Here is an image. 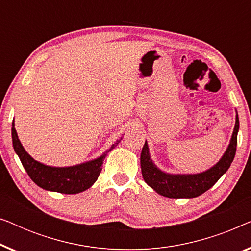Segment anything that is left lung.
Here are the masks:
<instances>
[{
  "label": "left lung",
  "instance_id": "left-lung-1",
  "mask_svg": "<svg viewBox=\"0 0 251 251\" xmlns=\"http://www.w3.org/2000/svg\"><path fill=\"white\" fill-rule=\"evenodd\" d=\"M239 132V116L236 113L235 126L227 149L216 164L199 174H169L157 168L151 159L149 144L145 142L140 154V167L145 183L156 193L170 199H191L203 194L214 186L233 162L236 152Z\"/></svg>",
  "mask_w": 251,
  "mask_h": 251
}]
</instances>
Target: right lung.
<instances>
[{
    "label": "right lung",
    "mask_w": 251,
    "mask_h": 251,
    "mask_svg": "<svg viewBox=\"0 0 251 251\" xmlns=\"http://www.w3.org/2000/svg\"><path fill=\"white\" fill-rule=\"evenodd\" d=\"M11 135L13 149H15L17 155L19 156L23 167L25 168L30 179L43 190L64 194H76L90 188L98 179L102 162H104L107 153L111 152L122 140L121 137L100 156L96 157L94 160L70 167H52L39 162L26 152V150L20 143L18 135H17L15 121L12 122Z\"/></svg>",
    "instance_id": "add662e5"
}]
</instances>
